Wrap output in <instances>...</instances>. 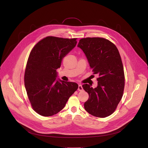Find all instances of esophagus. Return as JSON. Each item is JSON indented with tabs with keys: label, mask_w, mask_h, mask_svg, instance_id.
<instances>
[{
	"label": "esophagus",
	"mask_w": 148,
	"mask_h": 148,
	"mask_svg": "<svg viewBox=\"0 0 148 148\" xmlns=\"http://www.w3.org/2000/svg\"><path fill=\"white\" fill-rule=\"evenodd\" d=\"M78 90L79 91H81L83 90V88L82 87V86L81 85V84H79L78 85Z\"/></svg>",
	"instance_id": "34e87169"
}]
</instances>
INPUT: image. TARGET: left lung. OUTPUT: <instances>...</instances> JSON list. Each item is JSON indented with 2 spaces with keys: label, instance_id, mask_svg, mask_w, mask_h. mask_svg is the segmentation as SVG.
Returning a JSON list of instances; mask_svg holds the SVG:
<instances>
[{
  "label": "left lung",
  "instance_id": "8db88e82",
  "mask_svg": "<svg viewBox=\"0 0 148 148\" xmlns=\"http://www.w3.org/2000/svg\"><path fill=\"white\" fill-rule=\"evenodd\" d=\"M77 46L86 54L93 74L99 76L96 88L88 84L82 85L89 95L84 108L94 116H108L116 110L125 86L123 67L119 51L112 42L101 37L81 38Z\"/></svg>",
  "mask_w": 148,
  "mask_h": 148
}]
</instances>
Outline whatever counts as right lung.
Segmentation results:
<instances>
[{
    "label": "right lung",
    "instance_id": "right-lung-1",
    "mask_svg": "<svg viewBox=\"0 0 148 148\" xmlns=\"http://www.w3.org/2000/svg\"><path fill=\"white\" fill-rule=\"evenodd\" d=\"M77 38L48 36L32 50L25 73V86L31 105L37 114L50 116L62 110L78 89L75 82L57 78L62 60L77 45Z\"/></svg>",
    "mask_w": 148,
    "mask_h": 148
}]
</instances>
